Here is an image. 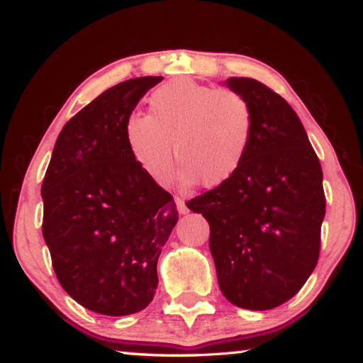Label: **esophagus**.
I'll return each instance as SVG.
<instances>
[{"mask_svg": "<svg viewBox=\"0 0 363 363\" xmlns=\"http://www.w3.org/2000/svg\"><path fill=\"white\" fill-rule=\"evenodd\" d=\"M176 207H177V210H179V213H181V215H186V213H189V208H187L186 202H184V199L176 197Z\"/></svg>", "mask_w": 363, "mask_h": 363, "instance_id": "34e87169", "label": "esophagus"}]
</instances>
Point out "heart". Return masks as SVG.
<instances>
[{"label":"heart","instance_id":"b5f03b06","mask_svg":"<svg viewBox=\"0 0 363 363\" xmlns=\"http://www.w3.org/2000/svg\"><path fill=\"white\" fill-rule=\"evenodd\" d=\"M148 116L127 117L123 138L140 169L160 184L181 179L223 186L245 163L254 137V109L236 91L176 79L150 96Z\"/></svg>","mask_w":363,"mask_h":363}]
</instances>
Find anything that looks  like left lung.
<instances>
[{
  "label": "left lung",
  "instance_id": "obj_1",
  "mask_svg": "<svg viewBox=\"0 0 363 363\" xmlns=\"http://www.w3.org/2000/svg\"><path fill=\"white\" fill-rule=\"evenodd\" d=\"M254 109L245 163L187 207L210 225V251L225 298L245 310L289 301L316 267L326 212L323 169L296 112L266 84L231 77Z\"/></svg>",
  "mask_w": 363,
  "mask_h": 363
}]
</instances>
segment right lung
<instances>
[{
	"instance_id": "right-lung-1",
	"label": "right lung",
	"mask_w": 363,
	"mask_h": 363,
	"mask_svg": "<svg viewBox=\"0 0 363 363\" xmlns=\"http://www.w3.org/2000/svg\"><path fill=\"white\" fill-rule=\"evenodd\" d=\"M163 79L122 81L65 123L42 182V233L63 290L107 316L142 311L158 285L156 264L177 210L140 169L123 123Z\"/></svg>"
}]
</instances>
